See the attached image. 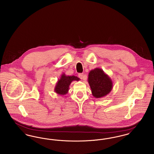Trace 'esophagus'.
<instances>
[{"mask_svg":"<svg viewBox=\"0 0 154 154\" xmlns=\"http://www.w3.org/2000/svg\"><path fill=\"white\" fill-rule=\"evenodd\" d=\"M79 78L81 79V80H87V77L84 75V74H79Z\"/></svg>","mask_w":154,"mask_h":154,"instance_id":"34e87169","label":"esophagus"}]
</instances>
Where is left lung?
Listing matches in <instances>:
<instances>
[{"label":"left lung","instance_id":"1","mask_svg":"<svg viewBox=\"0 0 154 154\" xmlns=\"http://www.w3.org/2000/svg\"><path fill=\"white\" fill-rule=\"evenodd\" d=\"M88 81L92 94L95 98L107 96L112 89V81L100 68H95L90 71Z\"/></svg>","mask_w":154,"mask_h":154}]
</instances>
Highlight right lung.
<instances>
[{
  "label": "right lung",
  "mask_w": 154,
  "mask_h": 154,
  "mask_svg": "<svg viewBox=\"0 0 154 154\" xmlns=\"http://www.w3.org/2000/svg\"><path fill=\"white\" fill-rule=\"evenodd\" d=\"M80 80L79 78L74 75H66L63 73L56 83L54 91L60 95H65L68 93L69 86L72 81Z\"/></svg>",
  "instance_id": "add662e5"
}]
</instances>
